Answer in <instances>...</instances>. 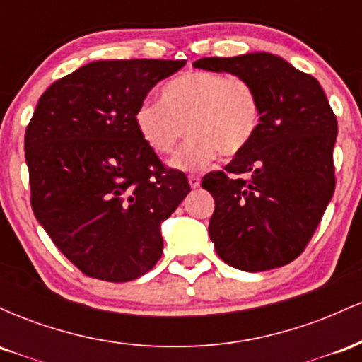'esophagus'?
I'll return each instance as SVG.
<instances>
[{"label": "esophagus", "mask_w": 362, "mask_h": 362, "mask_svg": "<svg viewBox=\"0 0 362 362\" xmlns=\"http://www.w3.org/2000/svg\"><path fill=\"white\" fill-rule=\"evenodd\" d=\"M189 185L192 187V189H197V187L201 185V178L197 175H189Z\"/></svg>", "instance_id": "34e87169"}]
</instances>
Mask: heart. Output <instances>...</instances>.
<instances>
[{
	"instance_id": "1",
	"label": "heart",
	"mask_w": 362,
	"mask_h": 362,
	"mask_svg": "<svg viewBox=\"0 0 362 362\" xmlns=\"http://www.w3.org/2000/svg\"><path fill=\"white\" fill-rule=\"evenodd\" d=\"M132 120L141 139L158 155H170L187 127L190 138L173 156L172 167L195 172L219 153L235 156L250 146L262 124V103L242 78L185 71L165 83L161 102H139Z\"/></svg>"
}]
</instances>
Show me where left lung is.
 <instances>
[{"instance_id": "obj_1", "label": "left lung", "mask_w": 362, "mask_h": 362, "mask_svg": "<svg viewBox=\"0 0 362 362\" xmlns=\"http://www.w3.org/2000/svg\"><path fill=\"white\" fill-rule=\"evenodd\" d=\"M194 68L247 80L262 103L250 146L202 177L216 202V252L245 272L282 267L301 255L334 195L337 117L320 83L274 54L202 57Z\"/></svg>"}]
</instances>
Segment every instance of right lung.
Here are the masks:
<instances>
[{"mask_svg":"<svg viewBox=\"0 0 362 362\" xmlns=\"http://www.w3.org/2000/svg\"><path fill=\"white\" fill-rule=\"evenodd\" d=\"M184 59L93 61L54 81L25 131L37 221L88 277L127 282L163 252L161 223L190 192L138 134L132 114Z\"/></svg>","mask_w":362,"mask_h":362,"instance_id":"add662e5","label":"right lung"}]
</instances>
